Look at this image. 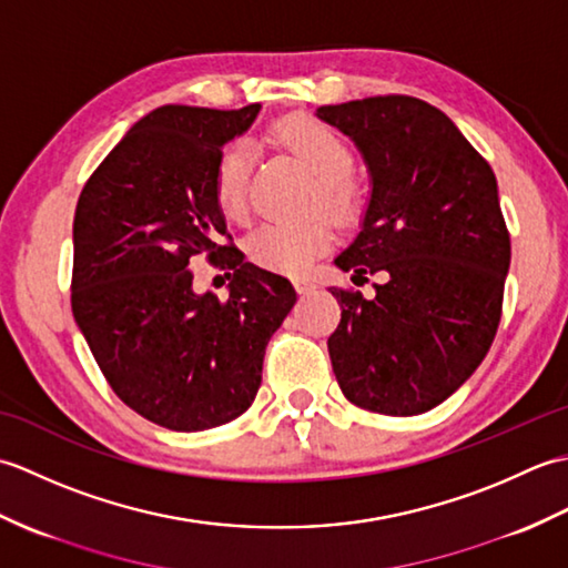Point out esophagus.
Masks as SVG:
<instances>
[{
	"label": "esophagus",
	"mask_w": 568,
	"mask_h": 568,
	"mask_svg": "<svg viewBox=\"0 0 568 568\" xmlns=\"http://www.w3.org/2000/svg\"><path fill=\"white\" fill-rule=\"evenodd\" d=\"M295 291H297L300 295H307V293L315 291V283L305 281V277H297V281H295Z\"/></svg>",
	"instance_id": "esophagus-1"
}]
</instances>
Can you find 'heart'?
<instances>
[{
    "label": "heart",
    "mask_w": 568,
    "mask_h": 568,
    "mask_svg": "<svg viewBox=\"0 0 568 568\" xmlns=\"http://www.w3.org/2000/svg\"><path fill=\"white\" fill-rule=\"evenodd\" d=\"M271 139L303 163L315 175L310 207L324 210L336 220H348L361 210L364 190L356 175V153L339 131L315 116H283L271 126ZM253 173V155L248 143L234 141L214 163L212 192L216 207L226 220H244L248 212V190ZM332 229L315 216L307 222H265L246 239L248 258L263 268L281 273L305 271L320 251L329 246Z\"/></svg>",
    "instance_id": "b5f03b06"
}]
</instances>
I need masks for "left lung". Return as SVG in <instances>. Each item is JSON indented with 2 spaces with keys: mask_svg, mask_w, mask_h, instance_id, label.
Returning a JSON list of instances; mask_svg holds the SVG:
<instances>
[{
  "mask_svg": "<svg viewBox=\"0 0 568 568\" xmlns=\"http://www.w3.org/2000/svg\"><path fill=\"white\" fill-rule=\"evenodd\" d=\"M317 114L354 139L373 180L364 226L334 263L354 283L383 277L371 300L329 287L342 305L327 339L334 376L356 407L422 415L462 388L496 339L510 268L496 173L449 116L407 94Z\"/></svg>",
  "mask_w": 568,
  "mask_h": 568,
  "instance_id": "obj_1",
  "label": "left lung"
}]
</instances>
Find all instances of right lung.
<instances>
[{
    "mask_svg": "<svg viewBox=\"0 0 568 568\" xmlns=\"http://www.w3.org/2000/svg\"><path fill=\"white\" fill-rule=\"evenodd\" d=\"M258 110L159 106L106 153L75 207L72 315L119 400L173 432L246 413L297 300L287 277L244 261L212 192L224 143ZM202 255L233 271L226 301L194 293Z\"/></svg>",
    "mask_w": 568,
    "mask_h": 568,
    "instance_id": "1",
    "label": "right lung"
}]
</instances>
